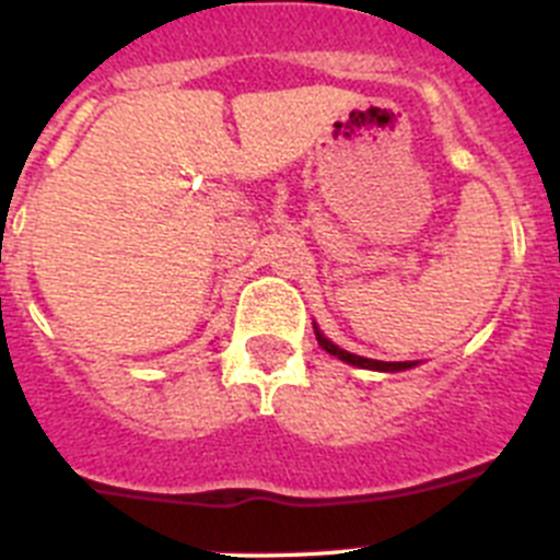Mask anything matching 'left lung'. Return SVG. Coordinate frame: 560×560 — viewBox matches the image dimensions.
Masks as SVG:
<instances>
[{"instance_id":"1","label":"left lung","mask_w":560,"mask_h":560,"mask_svg":"<svg viewBox=\"0 0 560 560\" xmlns=\"http://www.w3.org/2000/svg\"><path fill=\"white\" fill-rule=\"evenodd\" d=\"M316 330V328H314ZM316 341H319V348L328 350L330 355H336V359L348 361V364H355V368H368V370H387V373H395V370H409L415 368V361H375V359H364V355H353L348 353V350L336 348L334 341L325 339L319 330H316Z\"/></svg>"}]
</instances>
